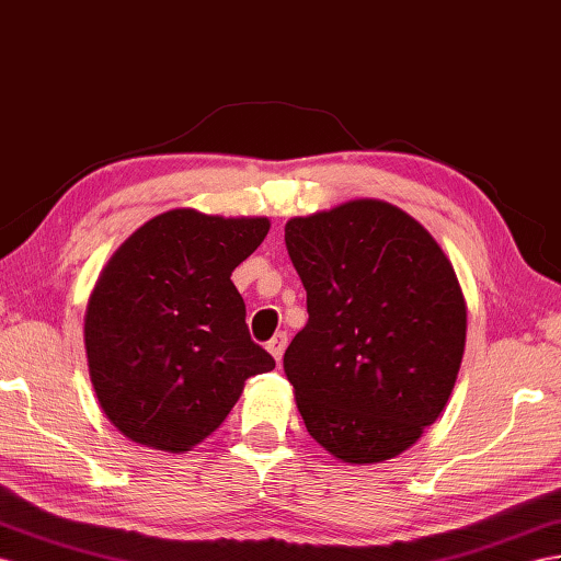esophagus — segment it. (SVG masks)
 I'll use <instances>...</instances> for the list:
<instances>
[{
  "label": "esophagus",
  "mask_w": 561,
  "mask_h": 561,
  "mask_svg": "<svg viewBox=\"0 0 561 561\" xmlns=\"http://www.w3.org/2000/svg\"><path fill=\"white\" fill-rule=\"evenodd\" d=\"M286 343H289V339H286V334L282 332V334H277L275 339H270L267 341V351H270V355L275 357L277 360V365L282 363V355H284V351H286Z\"/></svg>",
  "instance_id": "obj_1"
}]
</instances>
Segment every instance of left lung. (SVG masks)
<instances>
[{"label":"left lung","mask_w":561,"mask_h":561,"mask_svg":"<svg viewBox=\"0 0 561 561\" xmlns=\"http://www.w3.org/2000/svg\"><path fill=\"white\" fill-rule=\"evenodd\" d=\"M308 324L284 371L308 434L348 465L408 450L438 420L465 355L453 263L398 206L355 198L284 227Z\"/></svg>","instance_id":"8db88e82"}]
</instances>
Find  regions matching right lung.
<instances>
[{"mask_svg":"<svg viewBox=\"0 0 561 561\" xmlns=\"http://www.w3.org/2000/svg\"><path fill=\"white\" fill-rule=\"evenodd\" d=\"M267 229V218L175 208L111 255L84 312V348L99 405L123 436L192 450L225 422L243 381L275 369L229 279Z\"/></svg>","mask_w":561,"mask_h":561,"instance_id":"obj_1","label":"right lung"}]
</instances>
